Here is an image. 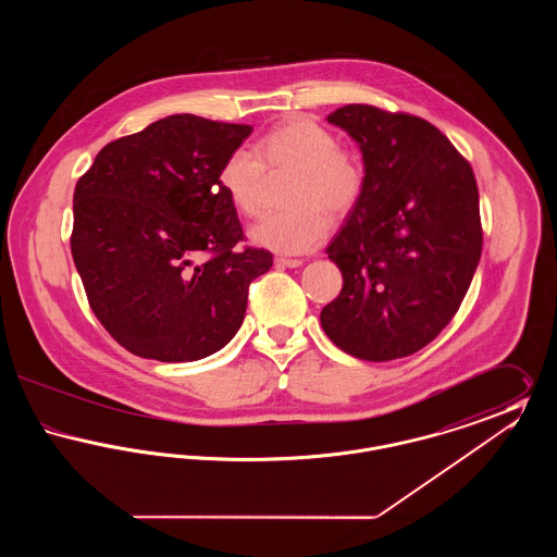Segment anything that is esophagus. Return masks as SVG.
<instances>
[{
    "instance_id": "obj_1",
    "label": "esophagus",
    "mask_w": 557,
    "mask_h": 557,
    "mask_svg": "<svg viewBox=\"0 0 557 557\" xmlns=\"http://www.w3.org/2000/svg\"><path fill=\"white\" fill-rule=\"evenodd\" d=\"M275 265L290 267V269H296V267L302 265V261H300V259H286V257H277V259H275Z\"/></svg>"
}]
</instances>
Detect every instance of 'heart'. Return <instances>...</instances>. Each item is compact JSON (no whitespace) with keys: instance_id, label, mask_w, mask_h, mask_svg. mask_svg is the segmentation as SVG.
I'll use <instances>...</instances> for the list:
<instances>
[{"instance_id":"heart-1","label":"heart","mask_w":557,"mask_h":557,"mask_svg":"<svg viewBox=\"0 0 557 557\" xmlns=\"http://www.w3.org/2000/svg\"><path fill=\"white\" fill-rule=\"evenodd\" d=\"M252 151L234 150L219 169V187L236 212L259 209L267 171H294L292 211L263 214L248 232L255 246L280 255H302L327 236L324 215L343 219L366 189L361 162L341 150L336 135L313 121H290L257 139ZM326 213L323 215L322 212Z\"/></svg>"}]
</instances>
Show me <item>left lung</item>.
<instances>
[{"mask_svg": "<svg viewBox=\"0 0 557 557\" xmlns=\"http://www.w3.org/2000/svg\"><path fill=\"white\" fill-rule=\"evenodd\" d=\"M327 123L357 141L366 189L325 250L345 284L321 327L357 359L413 355L457 313L480 261L472 166L420 116L348 104Z\"/></svg>", "mask_w": 557, "mask_h": 557, "instance_id": "left-lung-1", "label": "left lung"}]
</instances>
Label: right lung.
<instances>
[{
  "label": "right lung",
  "mask_w": 557,
  "mask_h": 557,
  "mask_svg": "<svg viewBox=\"0 0 557 557\" xmlns=\"http://www.w3.org/2000/svg\"><path fill=\"white\" fill-rule=\"evenodd\" d=\"M250 125L171 114L110 141L75 187L71 250L91 311L129 352L198 361L244 321L267 250H234L238 212L219 187Z\"/></svg>",
  "instance_id": "add662e5"
}]
</instances>
